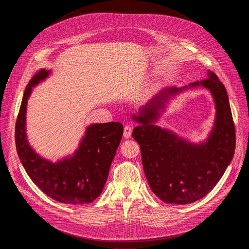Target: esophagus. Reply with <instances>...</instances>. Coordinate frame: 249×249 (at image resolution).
<instances>
[{"label": "esophagus", "instance_id": "1", "mask_svg": "<svg viewBox=\"0 0 249 249\" xmlns=\"http://www.w3.org/2000/svg\"><path fill=\"white\" fill-rule=\"evenodd\" d=\"M123 135L125 138H130L132 135V127L130 125H126L124 127V132H123Z\"/></svg>", "mask_w": 249, "mask_h": 249}]
</instances>
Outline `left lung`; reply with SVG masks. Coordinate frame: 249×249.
I'll list each match as a JSON object with an SVG mask.
<instances>
[{
  "mask_svg": "<svg viewBox=\"0 0 249 249\" xmlns=\"http://www.w3.org/2000/svg\"><path fill=\"white\" fill-rule=\"evenodd\" d=\"M203 86L213 95L216 113L213 130L199 143L156 125L168 100L189 88ZM132 136L139 143L143 169L151 191L166 204L202 199L224 175L235 150V128L226 89L208 71L207 78L181 88L160 89L139 108Z\"/></svg>",
  "mask_w": 249,
  "mask_h": 249,
  "instance_id": "1",
  "label": "left lung"
}]
</instances>
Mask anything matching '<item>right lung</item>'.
Here are the masks:
<instances>
[{"mask_svg":"<svg viewBox=\"0 0 249 249\" xmlns=\"http://www.w3.org/2000/svg\"><path fill=\"white\" fill-rule=\"evenodd\" d=\"M50 74V70H41L25 89L15 128L17 153L26 173L48 197L69 205L91 203L106 184L111 163L122 139L123 125L119 122L90 124L86 128L73 154L55 162L42 158L29 144L26 112L32 89Z\"/></svg>","mask_w":249,"mask_h":249,"instance_id":"right-lung-1","label":"right lung"}]
</instances>
